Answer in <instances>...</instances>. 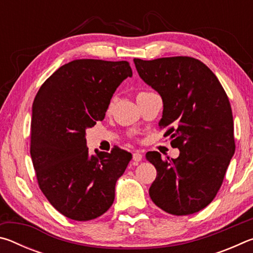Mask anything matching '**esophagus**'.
Instances as JSON below:
<instances>
[{
    "label": "esophagus",
    "instance_id": "34e87169",
    "mask_svg": "<svg viewBox=\"0 0 253 253\" xmlns=\"http://www.w3.org/2000/svg\"><path fill=\"white\" fill-rule=\"evenodd\" d=\"M142 158H143V155L139 152H135L134 154H132V160H134V162H136V163L142 161Z\"/></svg>",
    "mask_w": 253,
    "mask_h": 253
}]
</instances>
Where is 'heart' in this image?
Instances as JSON below:
<instances>
[{
    "label": "heart",
    "instance_id": "1",
    "mask_svg": "<svg viewBox=\"0 0 253 253\" xmlns=\"http://www.w3.org/2000/svg\"><path fill=\"white\" fill-rule=\"evenodd\" d=\"M144 92H146V91H140V92H138V95H140V93H144ZM138 95H137V96H138ZM113 105H114V99H113V98H111V99H110L109 102H108V106H107V110L110 111V109H111V107H113Z\"/></svg>",
    "mask_w": 253,
    "mask_h": 253
}]
</instances>
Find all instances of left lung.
Instances as JSON below:
<instances>
[{
    "label": "left lung",
    "mask_w": 253,
    "mask_h": 253,
    "mask_svg": "<svg viewBox=\"0 0 253 253\" xmlns=\"http://www.w3.org/2000/svg\"><path fill=\"white\" fill-rule=\"evenodd\" d=\"M137 72L160 93L164 109L158 123L177 158L148 152L157 175L149 196L163 211L187 215L212 202L235 151L232 109L216 76L200 60L178 55L134 59Z\"/></svg>",
    "instance_id": "1"
}]
</instances>
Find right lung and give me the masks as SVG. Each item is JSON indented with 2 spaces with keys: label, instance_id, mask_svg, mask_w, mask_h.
<instances>
[{
  "label": "right lung",
  "instance_id": "obj_1",
  "mask_svg": "<svg viewBox=\"0 0 253 253\" xmlns=\"http://www.w3.org/2000/svg\"><path fill=\"white\" fill-rule=\"evenodd\" d=\"M131 76L128 61L74 60L34 98L30 154L38 185L71 220H93L114 203L115 185L132 156L119 147L89 155L85 129L105 118L113 93Z\"/></svg>",
  "mask_w": 253,
  "mask_h": 253
}]
</instances>
